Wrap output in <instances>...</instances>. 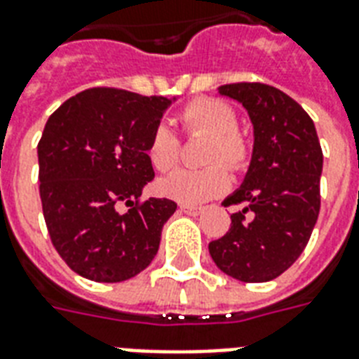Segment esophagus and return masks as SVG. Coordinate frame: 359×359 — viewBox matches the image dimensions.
<instances>
[{
    "label": "esophagus",
    "instance_id": "obj_1",
    "mask_svg": "<svg viewBox=\"0 0 359 359\" xmlns=\"http://www.w3.org/2000/svg\"><path fill=\"white\" fill-rule=\"evenodd\" d=\"M180 210L190 216H198L203 210V207H198V205H180Z\"/></svg>",
    "mask_w": 359,
    "mask_h": 359
}]
</instances>
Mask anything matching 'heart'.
<instances>
[{
  "label": "heart",
  "mask_w": 359,
  "mask_h": 359,
  "mask_svg": "<svg viewBox=\"0 0 359 359\" xmlns=\"http://www.w3.org/2000/svg\"><path fill=\"white\" fill-rule=\"evenodd\" d=\"M179 124L188 135H209L205 161L212 163L205 169H177L158 182L161 196L179 203H201L228 188V168L239 169L248 160V144L237 128V114L226 101L199 97L182 107ZM147 156L156 171H169L180 156L179 137L171 128L158 124L147 143Z\"/></svg>",
  "instance_id": "heart-1"
}]
</instances>
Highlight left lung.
<instances>
[{"mask_svg": "<svg viewBox=\"0 0 359 359\" xmlns=\"http://www.w3.org/2000/svg\"><path fill=\"white\" fill-rule=\"evenodd\" d=\"M218 92L243 103L254 126V149L243 184L224 199V207L245 209L231 215L228 233L210 241V258L241 283H267L283 275L311 239L324 156L311 116L278 88L235 82Z\"/></svg>", "mask_w": 359, "mask_h": 359, "instance_id": "1", "label": "left lung"}]
</instances>
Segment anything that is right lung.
<instances>
[{"mask_svg": "<svg viewBox=\"0 0 359 359\" xmlns=\"http://www.w3.org/2000/svg\"><path fill=\"white\" fill-rule=\"evenodd\" d=\"M169 105L163 95L88 88L46 120L37 144L43 215L76 275L122 283L154 259L177 203L139 199L154 179L147 143ZM122 204L130 209L120 211Z\"/></svg>", "mask_w": 359, "mask_h": 359, "instance_id": "add662e5", "label": "right lung"}]
</instances>
